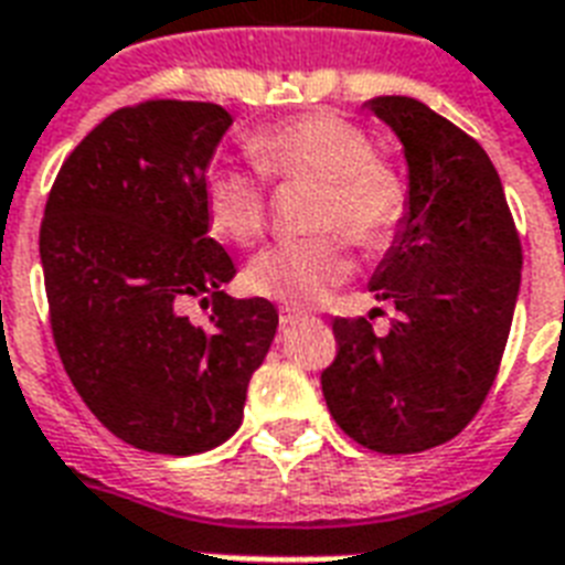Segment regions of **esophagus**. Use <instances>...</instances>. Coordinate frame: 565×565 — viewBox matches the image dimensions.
<instances>
[{
    "label": "esophagus",
    "mask_w": 565,
    "mask_h": 565,
    "mask_svg": "<svg viewBox=\"0 0 565 565\" xmlns=\"http://www.w3.org/2000/svg\"><path fill=\"white\" fill-rule=\"evenodd\" d=\"M301 317H305V313H301V310H296V308H281V310H278V319H281V328L296 326V322H299Z\"/></svg>",
    "instance_id": "esophagus-1"
}]
</instances>
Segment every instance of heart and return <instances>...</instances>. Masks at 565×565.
Masks as SVG:
<instances>
[{
  "label": "heart",
  "mask_w": 565,
  "mask_h": 565,
  "mask_svg": "<svg viewBox=\"0 0 565 565\" xmlns=\"http://www.w3.org/2000/svg\"><path fill=\"white\" fill-rule=\"evenodd\" d=\"M257 167L278 181H319L310 237L281 239L252 257L246 287L290 308L317 305L352 273L345 239L366 252L386 248L407 216V184L375 158L370 135L352 119L313 110L257 131L248 143ZM204 222L216 237L248 246L266 228V181L248 167H216L202 190Z\"/></svg>",
  "instance_id": "obj_1"
}]
</instances>
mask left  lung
I'll use <instances>...</instances> for the list:
<instances>
[{"label":"left lung","mask_w":565,"mask_h":565,"mask_svg":"<svg viewBox=\"0 0 565 565\" xmlns=\"http://www.w3.org/2000/svg\"><path fill=\"white\" fill-rule=\"evenodd\" d=\"M363 108L393 128L407 161V216L370 281L398 313L384 337L366 319H334L322 393L354 443L413 455L481 411L516 310L522 246L478 140L411 96Z\"/></svg>","instance_id":"obj_1"}]
</instances>
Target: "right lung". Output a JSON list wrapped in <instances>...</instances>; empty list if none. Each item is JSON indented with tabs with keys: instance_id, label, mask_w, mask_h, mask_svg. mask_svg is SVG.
I'll return each instance as SVG.
<instances>
[{
	"instance_id": "add662e5",
	"label": "right lung",
	"mask_w": 565,
	"mask_h": 565,
	"mask_svg": "<svg viewBox=\"0 0 565 565\" xmlns=\"http://www.w3.org/2000/svg\"><path fill=\"white\" fill-rule=\"evenodd\" d=\"M234 122L211 102L119 108L75 146L40 225L49 319L93 416L154 455H202L234 434L278 328L266 299H231L228 252L207 237L202 190ZM212 305V326L180 308Z\"/></svg>"
}]
</instances>
